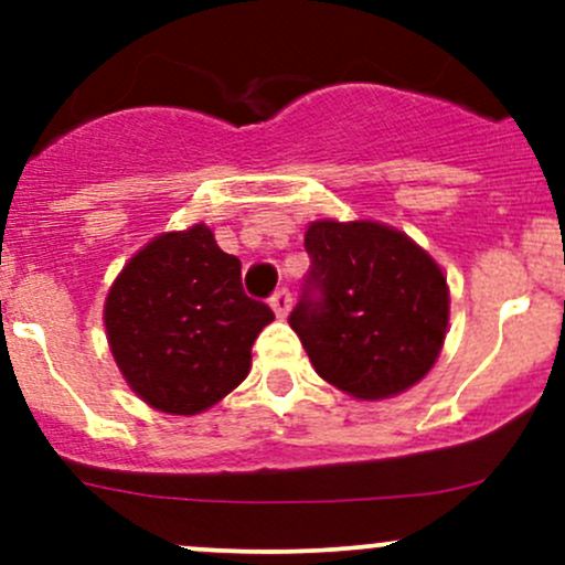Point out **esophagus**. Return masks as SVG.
<instances>
[{
  "label": "esophagus",
  "instance_id": "obj_1",
  "mask_svg": "<svg viewBox=\"0 0 565 565\" xmlns=\"http://www.w3.org/2000/svg\"><path fill=\"white\" fill-rule=\"evenodd\" d=\"M270 306L273 311H276V317H287L289 315V306H292V295H289L287 287L276 289V292L270 295Z\"/></svg>",
  "mask_w": 565,
  "mask_h": 565
}]
</instances>
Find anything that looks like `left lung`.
<instances>
[{
  "label": "left lung",
  "mask_w": 565,
  "mask_h": 565,
  "mask_svg": "<svg viewBox=\"0 0 565 565\" xmlns=\"http://www.w3.org/2000/svg\"><path fill=\"white\" fill-rule=\"evenodd\" d=\"M306 254L311 265L289 324L319 377L358 398L418 383L448 328V287L435 259L372 221H317Z\"/></svg>",
  "instance_id": "1"
}]
</instances>
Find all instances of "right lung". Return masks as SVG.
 <instances>
[{"instance_id":"add662e5","label":"right lung","mask_w":565,"mask_h":565,"mask_svg":"<svg viewBox=\"0 0 565 565\" xmlns=\"http://www.w3.org/2000/svg\"><path fill=\"white\" fill-rule=\"evenodd\" d=\"M104 319L130 388L163 413L196 415L246 380L273 311L243 292L241 259L196 224L161 235L125 265Z\"/></svg>"}]
</instances>
